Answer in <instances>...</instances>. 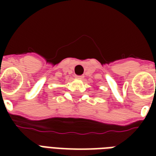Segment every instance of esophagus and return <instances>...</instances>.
I'll return each instance as SVG.
<instances>
[{"instance_id":"obj_1","label":"esophagus","mask_w":156,"mask_h":156,"mask_svg":"<svg viewBox=\"0 0 156 156\" xmlns=\"http://www.w3.org/2000/svg\"><path fill=\"white\" fill-rule=\"evenodd\" d=\"M83 77V75H80V76H77V78H82Z\"/></svg>"}]
</instances>
